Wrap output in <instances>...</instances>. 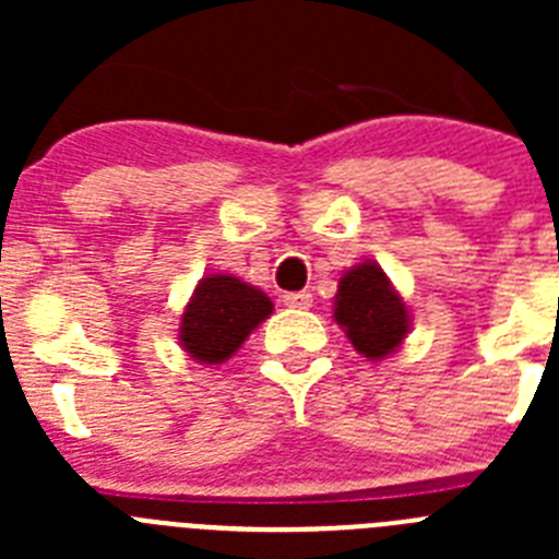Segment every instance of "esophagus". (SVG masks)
Listing matches in <instances>:
<instances>
[{
	"label": "esophagus",
	"instance_id": "obj_1",
	"mask_svg": "<svg viewBox=\"0 0 559 559\" xmlns=\"http://www.w3.org/2000/svg\"><path fill=\"white\" fill-rule=\"evenodd\" d=\"M283 302L288 305V308L308 310L310 305H313V294H308V290H290V294L283 296Z\"/></svg>",
	"mask_w": 559,
	"mask_h": 559
}]
</instances>
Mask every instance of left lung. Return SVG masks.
<instances>
[{"label":"left lung","mask_w":559,"mask_h":559,"mask_svg":"<svg viewBox=\"0 0 559 559\" xmlns=\"http://www.w3.org/2000/svg\"><path fill=\"white\" fill-rule=\"evenodd\" d=\"M333 319L347 333L349 344L369 360L392 355L412 328L403 296L372 260L344 271L335 294Z\"/></svg>","instance_id":"left-lung-1"}]
</instances>
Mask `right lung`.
Listing matches in <instances>:
<instances>
[{
	"instance_id": "1",
	"label": "right lung",
	"mask_w": 559,
	"mask_h": 559,
	"mask_svg": "<svg viewBox=\"0 0 559 559\" xmlns=\"http://www.w3.org/2000/svg\"><path fill=\"white\" fill-rule=\"evenodd\" d=\"M274 310L269 296L229 274H210L181 316L179 344L199 364H224Z\"/></svg>"
}]
</instances>
